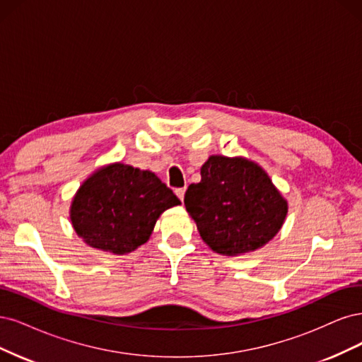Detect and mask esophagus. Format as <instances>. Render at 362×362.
<instances>
[{
    "label": "esophagus",
    "instance_id": "1",
    "mask_svg": "<svg viewBox=\"0 0 362 362\" xmlns=\"http://www.w3.org/2000/svg\"><path fill=\"white\" fill-rule=\"evenodd\" d=\"M185 191H186V188H177V189H176V195L180 198V202H183Z\"/></svg>",
    "mask_w": 362,
    "mask_h": 362
}]
</instances>
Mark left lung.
I'll list each match as a JSON object with an SVG mask.
<instances>
[{"mask_svg":"<svg viewBox=\"0 0 362 362\" xmlns=\"http://www.w3.org/2000/svg\"><path fill=\"white\" fill-rule=\"evenodd\" d=\"M185 206L202 239L223 255L262 248L283 227L288 209L260 165L219 155L204 162L202 180L189 185Z\"/></svg>","mask_w":362,"mask_h":362,"instance_id":"obj_1","label":"left lung"}]
</instances>
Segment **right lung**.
Listing matches in <instances>:
<instances>
[{
  "mask_svg": "<svg viewBox=\"0 0 362 362\" xmlns=\"http://www.w3.org/2000/svg\"><path fill=\"white\" fill-rule=\"evenodd\" d=\"M177 204L179 198L155 173L117 162L79 186L71 221L91 248L127 254L148 240L162 212Z\"/></svg>",
  "mask_w": 362,
  "mask_h": 362,
  "instance_id": "obj_1",
  "label": "right lung"
}]
</instances>
